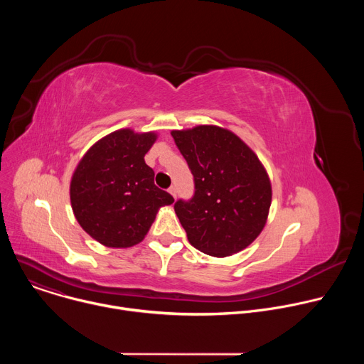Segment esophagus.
<instances>
[{
  "mask_svg": "<svg viewBox=\"0 0 364 364\" xmlns=\"http://www.w3.org/2000/svg\"><path fill=\"white\" fill-rule=\"evenodd\" d=\"M168 191H170V194L176 198V196H177V190H176V186H171L170 188H168Z\"/></svg>",
  "mask_w": 364,
  "mask_h": 364,
  "instance_id": "1",
  "label": "esophagus"
}]
</instances>
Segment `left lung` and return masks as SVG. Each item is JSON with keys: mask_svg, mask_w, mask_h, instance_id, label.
<instances>
[{"mask_svg": "<svg viewBox=\"0 0 364 364\" xmlns=\"http://www.w3.org/2000/svg\"><path fill=\"white\" fill-rule=\"evenodd\" d=\"M171 136L194 180L191 198L174 203L188 242L218 257L249 246L265 226L272 198L268 174L255 152L219 127L173 131Z\"/></svg>", "mask_w": 364, "mask_h": 364, "instance_id": "1", "label": "left lung"}]
</instances>
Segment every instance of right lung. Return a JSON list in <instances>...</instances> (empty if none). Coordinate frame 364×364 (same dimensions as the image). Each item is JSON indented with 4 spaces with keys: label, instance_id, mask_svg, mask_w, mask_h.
Wrapping results in <instances>:
<instances>
[{
    "label": "right lung",
    "instance_id": "right-lung-1",
    "mask_svg": "<svg viewBox=\"0 0 364 364\" xmlns=\"http://www.w3.org/2000/svg\"><path fill=\"white\" fill-rule=\"evenodd\" d=\"M155 134L115 131L97 141L79 163L70 184L72 209L86 233L108 247L139 243L161 205L173 196L154 184L144 161Z\"/></svg>",
    "mask_w": 364,
    "mask_h": 364
}]
</instances>
